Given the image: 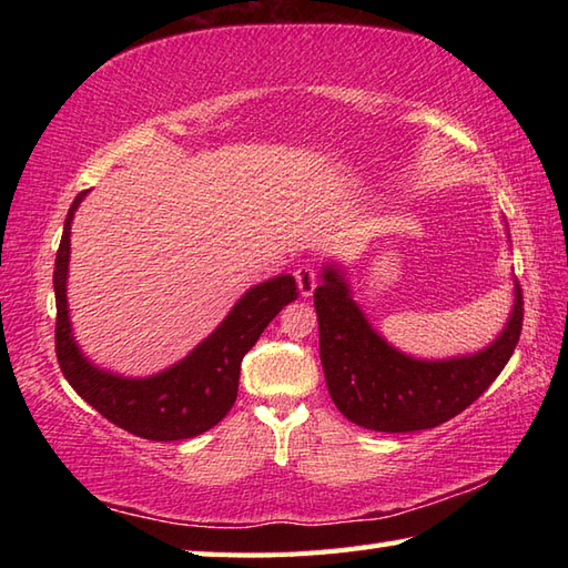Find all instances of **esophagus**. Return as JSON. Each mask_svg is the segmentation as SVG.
Instances as JSON below:
<instances>
[{
    "mask_svg": "<svg viewBox=\"0 0 568 568\" xmlns=\"http://www.w3.org/2000/svg\"><path fill=\"white\" fill-rule=\"evenodd\" d=\"M295 281H297V287H300V295L310 297L317 287L315 265H300V268H295Z\"/></svg>",
    "mask_w": 568,
    "mask_h": 568,
    "instance_id": "obj_1",
    "label": "esophagus"
}]
</instances>
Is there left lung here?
<instances>
[{"mask_svg": "<svg viewBox=\"0 0 568 568\" xmlns=\"http://www.w3.org/2000/svg\"><path fill=\"white\" fill-rule=\"evenodd\" d=\"M315 310L334 405L354 425L388 434L432 429L464 413L500 376L523 332V291L515 285L513 315L484 352L446 361L413 358L371 327L334 265L322 271Z\"/></svg>", "mask_w": 568, "mask_h": 568, "instance_id": "8db88e82", "label": "left lung"}]
</instances>
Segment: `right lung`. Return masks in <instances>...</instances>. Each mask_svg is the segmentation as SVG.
<instances>
[{"instance_id":"add662e5","label":"right lung","mask_w":568,"mask_h":568,"mask_svg":"<svg viewBox=\"0 0 568 568\" xmlns=\"http://www.w3.org/2000/svg\"><path fill=\"white\" fill-rule=\"evenodd\" d=\"M88 190L70 204L63 239L55 253V356L65 381L84 403L112 425L151 442L190 439L212 429L232 409L239 393L241 358L258 342L263 329L287 303L297 300L293 275H277L239 300L226 320L207 339L180 361L151 378H122L92 366L80 354L70 334L68 317V261L70 224Z\"/></svg>"}]
</instances>
